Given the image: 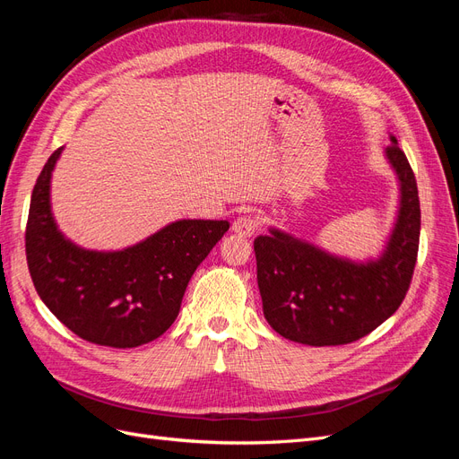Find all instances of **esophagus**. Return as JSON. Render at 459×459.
<instances>
[{
	"label": "esophagus",
	"mask_w": 459,
	"mask_h": 459,
	"mask_svg": "<svg viewBox=\"0 0 459 459\" xmlns=\"http://www.w3.org/2000/svg\"><path fill=\"white\" fill-rule=\"evenodd\" d=\"M256 230H258V220L255 216H251V214L239 216L238 220L233 221V226H231V231L235 235H239V238H253V235L256 233Z\"/></svg>",
	"instance_id": "obj_1"
}]
</instances>
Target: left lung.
Masks as SVG:
<instances>
[{"label":"left lung","mask_w":459,"mask_h":459,"mask_svg":"<svg viewBox=\"0 0 459 459\" xmlns=\"http://www.w3.org/2000/svg\"><path fill=\"white\" fill-rule=\"evenodd\" d=\"M385 159L398 179V212L377 258L352 260L270 228L255 239L256 280L266 322L281 337L337 346L366 337L404 300L420 247L418 184L391 135Z\"/></svg>","instance_id":"1"}]
</instances>
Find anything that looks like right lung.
Wrapping results in <instances>:
<instances>
[{
	"label": "right lung",
	"instance_id": "1",
	"mask_svg": "<svg viewBox=\"0 0 459 459\" xmlns=\"http://www.w3.org/2000/svg\"><path fill=\"white\" fill-rule=\"evenodd\" d=\"M53 152L32 191L26 260L39 299L80 339L134 349L159 339L179 314L191 275L230 230L228 220H176L122 251L78 247L51 212Z\"/></svg>",
	"mask_w": 459,
	"mask_h": 459
}]
</instances>
